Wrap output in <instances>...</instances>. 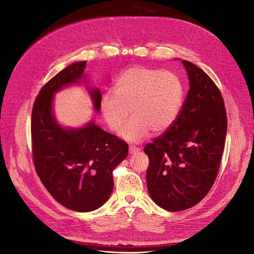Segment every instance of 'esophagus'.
<instances>
[{"label":"esophagus","mask_w":254,"mask_h":254,"mask_svg":"<svg viewBox=\"0 0 254 254\" xmlns=\"http://www.w3.org/2000/svg\"><path fill=\"white\" fill-rule=\"evenodd\" d=\"M128 151H129L130 154H136V153H138L140 151V148L136 147V146H129Z\"/></svg>","instance_id":"1"}]
</instances>
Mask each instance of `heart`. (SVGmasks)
Listing matches in <instances>:
<instances>
[{"instance_id":"obj_1","label":"heart","mask_w":254,"mask_h":254,"mask_svg":"<svg viewBox=\"0 0 254 254\" xmlns=\"http://www.w3.org/2000/svg\"><path fill=\"white\" fill-rule=\"evenodd\" d=\"M184 87L180 77L170 71L136 65L127 69L114 83V92L106 91L100 110L107 126L119 131L131 143L141 142L152 130L155 134L170 129L180 114Z\"/></svg>"}]
</instances>
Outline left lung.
Here are the masks:
<instances>
[{
	"label": "left lung",
	"instance_id": "obj_1",
	"mask_svg": "<svg viewBox=\"0 0 254 254\" xmlns=\"http://www.w3.org/2000/svg\"><path fill=\"white\" fill-rule=\"evenodd\" d=\"M190 89L176 123L145 146L146 173L153 202L168 211L196 205L214 184L228 128L221 92L198 66L182 61Z\"/></svg>",
	"mask_w": 254,
	"mask_h": 254
}]
</instances>
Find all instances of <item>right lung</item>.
Returning a JSON list of instances; mask_svg holds the SVG:
<instances>
[{"label":"right lung","instance_id":"add662e5","mask_svg":"<svg viewBox=\"0 0 254 254\" xmlns=\"http://www.w3.org/2000/svg\"><path fill=\"white\" fill-rule=\"evenodd\" d=\"M86 62L66 66L41 88L32 111V151L37 174L57 201L73 211L103 206L114 186L112 172L127 156L128 145L90 122L80 128L62 127L53 115V95L79 82ZM100 111L101 91L88 88Z\"/></svg>","mask_w":254,"mask_h":254}]
</instances>
